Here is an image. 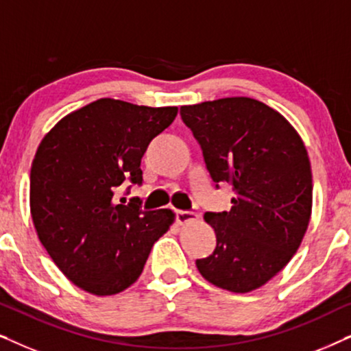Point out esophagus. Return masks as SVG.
Returning a JSON list of instances; mask_svg holds the SVG:
<instances>
[{
  "instance_id": "obj_1",
  "label": "esophagus",
  "mask_w": 351,
  "mask_h": 351,
  "mask_svg": "<svg viewBox=\"0 0 351 351\" xmlns=\"http://www.w3.org/2000/svg\"><path fill=\"white\" fill-rule=\"evenodd\" d=\"M198 219V214L191 213V210H176V220L177 223L184 225L186 222H191V220Z\"/></svg>"
}]
</instances>
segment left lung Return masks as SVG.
<instances>
[{"mask_svg": "<svg viewBox=\"0 0 351 351\" xmlns=\"http://www.w3.org/2000/svg\"><path fill=\"white\" fill-rule=\"evenodd\" d=\"M215 189L232 185V209L206 213L214 252L196 261L204 280L249 292L271 280L299 249L311 215V167L305 145L280 113L249 97L185 105Z\"/></svg>", "mask_w": 351, "mask_h": 351, "instance_id": "left-lung-1", "label": "left lung"}]
</instances>
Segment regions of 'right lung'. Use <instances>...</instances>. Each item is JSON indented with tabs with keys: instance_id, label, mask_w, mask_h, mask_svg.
Wrapping results in <instances>:
<instances>
[{
	"instance_id": "1",
	"label": "right lung",
	"mask_w": 351,
	"mask_h": 351,
	"mask_svg": "<svg viewBox=\"0 0 351 351\" xmlns=\"http://www.w3.org/2000/svg\"><path fill=\"white\" fill-rule=\"evenodd\" d=\"M176 117L177 107L99 99L57 123L38 147L33 223L56 265L81 289L95 295L126 289L169 230V209L143 210L141 198L124 204L114 193L126 180L142 185L143 153Z\"/></svg>"
}]
</instances>
